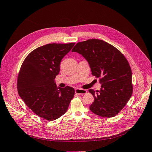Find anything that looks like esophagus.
I'll list each match as a JSON object with an SVG mask.
<instances>
[{
  "label": "esophagus",
  "mask_w": 152,
  "mask_h": 152,
  "mask_svg": "<svg viewBox=\"0 0 152 152\" xmlns=\"http://www.w3.org/2000/svg\"><path fill=\"white\" fill-rule=\"evenodd\" d=\"M86 90L81 88H77L75 89V93L77 94H85L86 93Z\"/></svg>",
  "instance_id": "34e87169"
}]
</instances>
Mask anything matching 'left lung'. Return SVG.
Listing matches in <instances>:
<instances>
[{"label":"left lung","instance_id":"obj_1","mask_svg":"<svg viewBox=\"0 0 152 152\" xmlns=\"http://www.w3.org/2000/svg\"><path fill=\"white\" fill-rule=\"evenodd\" d=\"M72 51L81 54L88 61L92 75L99 77L100 90L89 89L94 98L89 109L102 117L116 116L133 90L132 69L124 55L111 44L95 39L77 42Z\"/></svg>","mask_w":152,"mask_h":152}]
</instances>
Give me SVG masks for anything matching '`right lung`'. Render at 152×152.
<instances>
[{
    "instance_id": "1",
    "label": "right lung",
    "mask_w": 152,
    "mask_h": 152,
    "mask_svg": "<svg viewBox=\"0 0 152 152\" xmlns=\"http://www.w3.org/2000/svg\"><path fill=\"white\" fill-rule=\"evenodd\" d=\"M75 43L48 44L30 53L22 64L17 88L25 104L38 116L53 121L63 115L75 93L67 86L58 88L54 79L61 61Z\"/></svg>"
}]
</instances>
